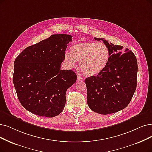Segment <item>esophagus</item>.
Returning <instances> with one entry per match:
<instances>
[{"label":"esophagus","mask_w":152,"mask_h":152,"mask_svg":"<svg viewBox=\"0 0 152 152\" xmlns=\"http://www.w3.org/2000/svg\"><path fill=\"white\" fill-rule=\"evenodd\" d=\"M77 80L78 81H82V80H83L84 79H83V78L82 76H80V75H77Z\"/></svg>","instance_id":"esophagus-1"}]
</instances>
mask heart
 I'll use <instances>...</instances> for the list:
<instances>
[{
  "mask_svg": "<svg viewBox=\"0 0 152 152\" xmlns=\"http://www.w3.org/2000/svg\"><path fill=\"white\" fill-rule=\"evenodd\" d=\"M109 58L108 48L100 42H77L71 47L70 52L64 54V59L69 66H74L77 61H80L82 71L90 77L99 75L104 71Z\"/></svg>",
  "mask_w": 152,
  "mask_h": 152,
  "instance_id": "obj_1",
  "label": "heart"
}]
</instances>
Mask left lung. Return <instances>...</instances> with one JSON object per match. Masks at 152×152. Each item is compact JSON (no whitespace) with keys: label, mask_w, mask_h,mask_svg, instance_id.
Wrapping results in <instances>:
<instances>
[{"label":"left lung","mask_w":152,"mask_h":152,"mask_svg":"<svg viewBox=\"0 0 152 152\" xmlns=\"http://www.w3.org/2000/svg\"><path fill=\"white\" fill-rule=\"evenodd\" d=\"M102 40L110 51L104 70L87 78V104L91 110L102 115L117 112L130 102L137 85V60L132 51Z\"/></svg>","instance_id":"obj_1"}]
</instances>
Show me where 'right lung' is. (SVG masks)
<instances>
[{
	"label": "right lung",
	"mask_w": 152,
	"mask_h": 152,
	"mask_svg": "<svg viewBox=\"0 0 152 152\" xmlns=\"http://www.w3.org/2000/svg\"><path fill=\"white\" fill-rule=\"evenodd\" d=\"M72 36L52 35L25 48L15 58L13 82L20 104L41 117H54L65 105L66 90L77 80L72 70H60Z\"/></svg>",
	"instance_id": "right-lung-1"
}]
</instances>
